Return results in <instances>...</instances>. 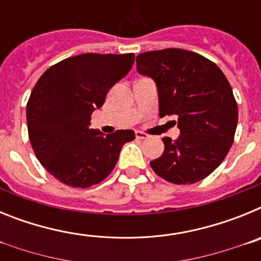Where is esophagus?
Returning a JSON list of instances; mask_svg holds the SVG:
<instances>
[{
  "label": "esophagus",
  "mask_w": 261,
  "mask_h": 261,
  "mask_svg": "<svg viewBox=\"0 0 261 261\" xmlns=\"http://www.w3.org/2000/svg\"><path fill=\"white\" fill-rule=\"evenodd\" d=\"M136 138H138V140H146V138H149V135L137 130V132H136Z\"/></svg>",
  "instance_id": "1"
}]
</instances>
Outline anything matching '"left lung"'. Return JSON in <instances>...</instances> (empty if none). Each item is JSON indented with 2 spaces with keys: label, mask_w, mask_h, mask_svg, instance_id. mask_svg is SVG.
Segmentation results:
<instances>
[{
  "label": "left lung",
  "mask_w": 261,
  "mask_h": 261,
  "mask_svg": "<svg viewBox=\"0 0 261 261\" xmlns=\"http://www.w3.org/2000/svg\"><path fill=\"white\" fill-rule=\"evenodd\" d=\"M137 71L158 87L159 116L177 117L180 136L165 137V151L151 161L156 175L174 184H193L221 165L234 142L238 105L218 66L191 50L167 48L138 55Z\"/></svg>",
  "instance_id": "left-lung-1"
}]
</instances>
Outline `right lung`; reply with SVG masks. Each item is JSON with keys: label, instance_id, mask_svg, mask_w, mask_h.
Instances as JSON below:
<instances>
[{"label": "right lung", "instance_id": "1", "mask_svg": "<svg viewBox=\"0 0 261 261\" xmlns=\"http://www.w3.org/2000/svg\"><path fill=\"white\" fill-rule=\"evenodd\" d=\"M133 62V53H84L52 65L36 82L27 102L29 138L39 162L61 183L74 188L100 183L123 145L135 140L130 129L105 136L89 128L93 111Z\"/></svg>", "mask_w": 261, "mask_h": 261}]
</instances>
